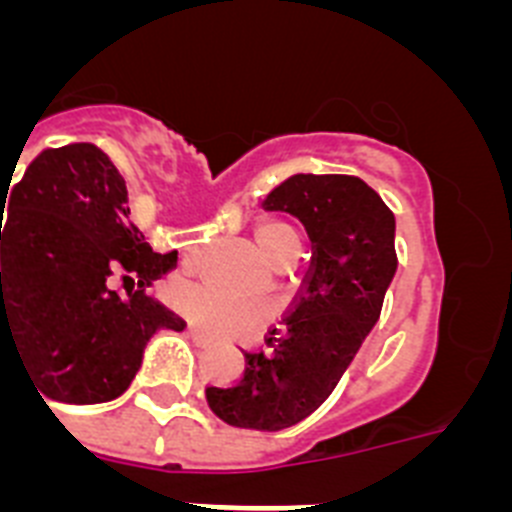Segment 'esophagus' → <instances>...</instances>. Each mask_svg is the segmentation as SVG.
<instances>
[{"mask_svg": "<svg viewBox=\"0 0 512 512\" xmlns=\"http://www.w3.org/2000/svg\"><path fill=\"white\" fill-rule=\"evenodd\" d=\"M189 336H192V341H197V343H212V338L207 336V333H202L200 328H194V325H189Z\"/></svg>", "mask_w": 512, "mask_h": 512, "instance_id": "34e87169", "label": "esophagus"}]
</instances>
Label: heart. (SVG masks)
Instances as JSON below:
<instances>
[{"label":"heart","mask_w":512,"mask_h":512,"mask_svg":"<svg viewBox=\"0 0 512 512\" xmlns=\"http://www.w3.org/2000/svg\"><path fill=\"white\" fill-rule=\"evenodd\" d=\"M295 233L297 230L292 225L282 223V220H269V223H261L256 228L253 238H256V246L264 251V256H269L271 261H277L284 241ZM197 256H200V246H189V259L194 261ZM174 302L202 330L220 338L248 336L261 323V318L269 315V310L264 305H251V302L235 300V297L225 295L223 289L210 287V284H179L174 289Z\"/></svg>","instance_id":"b5f03b06"}]
</instances>
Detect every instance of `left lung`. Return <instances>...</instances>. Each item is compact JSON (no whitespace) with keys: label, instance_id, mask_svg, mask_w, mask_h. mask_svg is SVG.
<instances>
[{"label":"left lung","instance_id":"left-lung-1","mask_svg":"<svg viewBox=\"0 0 512 512\" xmlns=\"http://www.w3.org/2000/svg\"><path fill=\"white\" fill-rule=\"evenodd\" d=\"M307 228L312 266L284 330L246 354L233 387H207L212 413L235 428L282 431L336 390L377 325L397 271L395 215L359 176L295 174L264 200Z\"/></svg>","mask_w":512,"mask_h":512}]
</instances>
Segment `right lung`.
<instances>
[{
    "mask_svg": "<svg viewBox=\"0 0 512 512\" xmlns=\"http://www.w3.org/2000/svg\"><path fill=\"white\" fill-rule=\"evenodd\" d=\"M0 223V346L15 343L40 397L94 405L128 390L158 330H184L146 289L176 266L130 223L128 189L92 143L27 166ZM120 276L128 298L111 289ZM45 402V400H43Z\"/></svg>",
    "mask_w": 512,
    "mask_h": 512,
    "instance_id": "1",
    "label": "right lung"
}]
</instances>
